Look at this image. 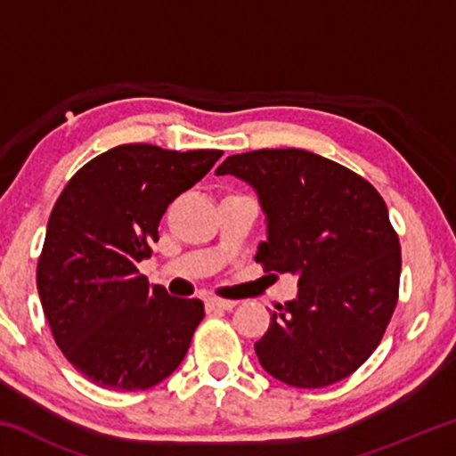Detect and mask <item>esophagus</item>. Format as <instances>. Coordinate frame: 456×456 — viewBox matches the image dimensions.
<instances>
[{
    "instance_id": "34e87169",
    "label": "esophagus",
    "mask_w": 456,
    "mask_h": 456,
    "mask_svg": "<svg viewBox=\"0 0 456 456\" xmlns=\"http://www.w3.org/2000/svg\"><path fill=\"white\" fill-rule=\"evenodd\" d=\"M237 305V302H233V299H219V297H211L207 299L205 302V307L207 312H215V310H233V307Z\"/></svg>"
}]
</instances>
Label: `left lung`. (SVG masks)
Masks as SVG:
<instances>
[{"mask_svg": "<svg viewBox=\"0 0 456 456\" xmlns=\"http://www.w3.org/2000/svg\"><path fill=\"white\" fill-rule=\"evenodd\" d=\"M215 173L257 192L267 221L257 264L297 277V297L277 305L256 342L259 364L296 388H323L356 372L398 302L403 257L380 192L302 149L233 154Z\"/></svg>", "mask_w": 456, "mask_h": 456, "instance_id": "left-lung-1", "label": "left lung"}]
</instances>
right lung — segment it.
I'll return each instance as SVG.
<instances>
[{
    "mask_svg": "<svg viewBox=\"0 0 456 456\" xmlns=\"http://www.w3.org/2000/svg\"><path fill=\"white\" fill-rule=\"evenodd\" d=\"M221 154L120 144L60 192L37 259V293L58 348L90 382L146 390L183 362L203 302L151 288L138 264L151 257L167 207Z\"/></svg>",
    "mask_w": 456,
    "mask_h": 456,
    "instance_id": "obj_1",
    "label": "right lung"
}]
</instances>
